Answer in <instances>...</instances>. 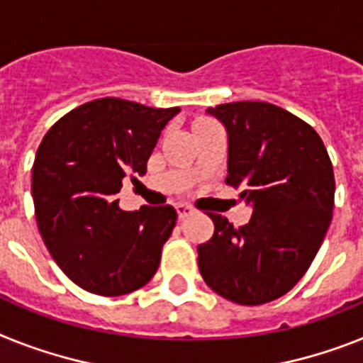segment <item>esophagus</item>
I'll use <instances>...</instances> for the list:
<instances>
[{
  "label": "esophagus",
  "mask_w": 363,
  "mask_h": 363,
  "mask_svg": "<svg viewBox=\"0 0 363 363\" xmlns=\"http://www.w3.org/2000/svg\"><path fill=\"white\" fill-rule=\"evenodd\" d=\"M175 210H177V216L181 219L188 218V216L194 214V208H191L190 205H184V203H179V205H175Z\"/></svg>",
  "instance_id": "esophagus-1"
}]
</instances>
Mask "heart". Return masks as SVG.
<instances>
[{
  "label": "heart",
  "instance_id": "obj_1",
  "mask_svg": "<svg viewBox=\"0 0 363 363\" xmlns=\"http://www.w3.org/2000/svg\"><path fill=\"white\" fill-rule=\"evenodd\" d=\"M199 121H206V120H199ZM199 121H197V123H199Z\"/></svg>",
  "mask_w": 363,
  "mask_h": 363
}]
</instances>
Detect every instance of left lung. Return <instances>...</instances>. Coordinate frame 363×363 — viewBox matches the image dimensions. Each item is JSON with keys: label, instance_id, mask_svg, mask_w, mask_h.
Segmentation results:
<instances>
[{"label": "left lung", "instance_id": "obj_1", "mask_svg": "<svg viewBox=\"0 0 363 363\" xmlns=\"http://www.w3.org/2000/svg\"><path fill=\"white\" fill-rule=\"evenodd\" d=\"M227 130V184L252 208L247 225L208 214L214 236L197 247L201 277L233 303L257 306L294 288L321 247L334 208V172L319 135L264 101L206 108Z\"/></svg>", "mask_w": 363, "mask_h": 363}]
</instances>
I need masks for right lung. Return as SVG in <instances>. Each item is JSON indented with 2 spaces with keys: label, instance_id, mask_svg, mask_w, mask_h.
I'll use <instances>...</instances> for the list:
<instances>
[{
  "label": "right lung",
  "instance_id": "right-lung-1",
  "mask_svg": "<svg viewBox=\"0 0 363 363\" xmlns=\"http://www.w3.org/2000/svg\"><path fill=\"white\" fill-rule=\"evenodd\" d=\"M179 112L103 97L68 112L42 140L31 186L36 223L57 266L83 290L125 295L157 273L177 212H125L116 196L123 177L144 175L160 133Z\"/></svg>",
  "mask_w": 363,
  "mask_h": 363
}]
</instances>
